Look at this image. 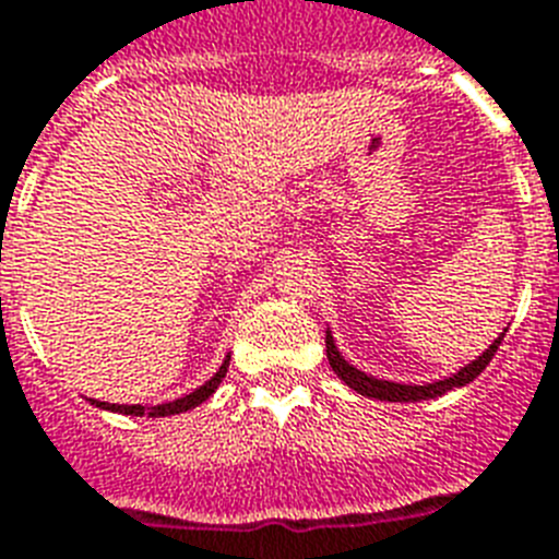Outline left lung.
<instances>
[{
	"instance_id": "8db88e82",
	"label": "left lung",
	"mask_w": 559,
	"mask_h": 559,
	"mask_svg": "<svg viewBox=\"0 0 559 559\" xmlns=\"http://www.w3.org/2000/svg\"><path fill=\"white\" fill-rule=\"evenodd\" d=\"M502 338H506V333H502L500 338H497V342H493L491 347L483 353V356L474 358L471 365L462 367L460 373H453V376H448V379H439V382H430V384L384 382V379H373V376L361 373V370H356L350 361H344V356L338 353V347H335L330 330H326V361H330V367L335 370V376H338V379H342L347 388H353L356 393H361V396L382 399V402H421V399L444 396L448 390L465 388V384L474 382L476 376L483 373L485 367H488V361L493 358V353H497V347L502 344Z\"/></svg>"
}]
</instances>
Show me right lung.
Instances as JSON below:
<instances>
[{"label":"right lung","instance_id":"add662e5","mask_svg":"<svg viewBox=\"0 0 559 559\" xmlns=\"http://www.w3.org/2000/svg\"><path fill=\"white\" fill-rule=\"evenodd\" d=\"M226 370H229V356L224 358V365L217 367V373L209 379L206 384H201L198 390H192L189 396L183 399H175V402H166V405H154V407H143V405H111V402H94L91 399V405L103 407V411H111V413H126V416H175V413H183V411H192L198 407L201 402H206L212 393L217 390V384L224 382Z\"/></svg>","mask_w":559,"mask_h":559}]
</instances>
